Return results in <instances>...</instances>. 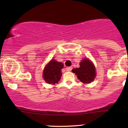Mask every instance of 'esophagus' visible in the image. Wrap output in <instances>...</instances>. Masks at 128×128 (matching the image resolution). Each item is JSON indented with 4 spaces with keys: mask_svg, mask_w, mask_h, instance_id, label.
<instances>
[{
    "mask_svg": "<svg viewBox=\"0 0 128 128\" xmlns=\"http://www.w3.org/2000/svg\"><path fill=\"white\" fill-rule=\"evenodd\" d=\"M72 68H73L72 67H67V68H66V70H67V71H68V72H70L72 70Z\"/></svg>",
    "mask_w": 128,
    "mask_h": 128,
    "instance_id": "34e87169",
    "label": "esophagus"
}]
</instances>
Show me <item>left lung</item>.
I'll return each instance as SVG.
<instances>
[{
	"mask_svg": "<svg viewBox=\"0 0 128 128\" xmlns=\"http://www.w3.org/2000/svg\"><path fill=\"white\" fill-rule=\"evenodd\" d=\"M79 68L72 70V72L75 73L78 79L84 84H89L93 81L96 76L93 63L88 58H85L79 63Z\"/></svg>",
	"mask_w": 128,
	"mask_h": 128,
	"instance_id": "1",
	"label": "left lung"
}]
</instances>
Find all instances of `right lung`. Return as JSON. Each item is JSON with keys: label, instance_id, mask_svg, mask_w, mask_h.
Segmentation results:
<instances>
[{"label": "right lung", "instance_id": "obj_1", "mask_svg": "<svg viewBox=\"0 0 128 128\" xmlns=\"http://www.w3.org/2000/svg\"><path fill=\"white\" fill-rule=\"evenodd\" d=\"M63 67V63L58 62L54 59L51 60L44 68L42 73L44 80L49 84L58 83L62 76L61 70Z\"/></svg>", "mask_w": 128, "mask_h": 128}]
</instances>
